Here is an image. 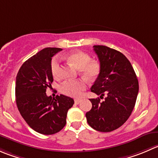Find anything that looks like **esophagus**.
Masks as SVG:
<instances>
[{"instance_id":"34e87169","label":"esophagus","mask_w":158,"mask_h":158,"mask_svg":"<svg viewBox=\"0 0 158 158\" xmlns=\"http://www.w3.org/2000/svg\"><path fill=\"white\" fill-rule=\"evenodd\" d=\"M80 102H81V99H75V103H76V104H79Z\"/></svg>"}]
</instances>
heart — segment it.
I'll list each match as a JSON object with an SVG mask.
<instances>
[{
    "label": "heart",
    "mask_w": 158,
    "mask_h": 158,
    "mask_svg": "<svg viewBox=\"0 0 158 158\" xmlns=\"http://www.w3.org/2000/svg\"><path fill=\"white\" fill-rule=\"evenodd\" d=\"M67 60L80 69V73L89 79H94L100 73V64L95 60H91L89 55L83 52H76L66 57ZM51 73L55 78H59L61 75V65L59 58L54 57L52 59ZM86 87L85 80H66L62 83L60 90L67 96L78 97Z\"/></svg>",
    "instance_id": "obj_1"
}]
</instances>
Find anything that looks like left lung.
<instances>
[{
	"label": "left lung",
	"mask_w": 158,
	"mask_h": 158,
	"mask_svg": "<svg viewBox=\"0 0 158 158\" xmlns=\"http://www.w3.org/2000/svg\"><path fill=\"white\" fill-rule=\"evenodd\" d=\"M100 63V73L91 92L106 98L89 99L92 109L85 113L89 125L100 132H110L121 127L135 106L139 83L134 68L126 56L104 45H94Z\"/></svg>",
	"instance_id": "obj_1"
}]
</instances>
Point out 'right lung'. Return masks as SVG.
I'll use <instances>...</instances> for the list:
<instances>
[{"instance_id":"add662e5","label":"right lung","mask_w":158,"mask_h":158,"mask_svg":"<svg viewBox=\"0 0 158 158\" xmlns=\"http://www.w3.org/2000/svg\"><path fill=\"white\" fill-rule=\"evenodd\" d=\"M46 48L23 63L16 77V103L21 116L31 128L39 134L51 135L59 132L66 123L68 110L74 100L61 94L55 99L46 95L51 88L52 58L62 51Z\"/></svg>"}]
</instances>
